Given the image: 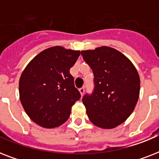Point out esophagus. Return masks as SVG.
I'll use <instances>...</instances> for the list:
<instances>
[{
  "mask_svg": "<svg viewBox=\"0 0 159 159\" xmlns=\"http://www.w3.org/2000/svg\"><path fill=\"white\" fill-rule=\"evenodd\" d=\"M79 92H81V95H82V96H83V94H84V92H85V87H81V88L79 89Z\"/></svg>",
  "mask_w": 159,
  "mask_h": 159,
  "instance_id": "esophagus-1",
  "label": "esophagus"
}]
</instances>
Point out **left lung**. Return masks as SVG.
Wrapping results in <instances>:
<instances>
[{"label":"left lung","instance_id":"obj_1","mask_svg":"<svg viewBox=\"0 0 159 159\" xmlns=\"http://www.w3.org/2000/svg\"><path fill=\"white\" fill-rule=\"evenodd\" d=\"M81 54L94 74L93 92L82 97L88 118L101 128L118 126L138 102L140 79L137 70L128 57L111 47L82 51Z\"/></svg>","mask_w":159,"mask_h":159}]
</instances>
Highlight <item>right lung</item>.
<instances>
[{
	"label": "right lung",
	"instance_id": "1",
	"mask_svg": "<svg viewBox=\"0 0 159 159\" xmlns=\"http://www.w3.org/2000/svg\"><path fill=\"white\" fill-rule=\"evenodd\" d=\"M80 51L55 46L42 51L29 63L20 78V99L26 114L39 125L55 128L69 118L80 100L70 68Z\"/></svg>",
	"mask_w": 159,
	"mask_h": 159
}]
</instances>
